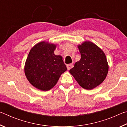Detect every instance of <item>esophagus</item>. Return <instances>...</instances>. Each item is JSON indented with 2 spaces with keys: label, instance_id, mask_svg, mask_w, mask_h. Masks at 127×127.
Masks as SVG:
<instances>
[{
  "label": "esophagus",
  "instance_id": "obj_1",
  "mask_svg": "<svg viewBox=\"0 0 127 127\" xmlns=\"http://www.w3.org/2000/svg\"><path fill=\"white\" fill-rule=\"evenodd\" d=\"M73 64L72 63L69 64H67V65H66V67H67L68 70H69L70 69H71L73 67Z\"/></svg>",
  "mask_w": 127,
  "mask_h": 127
}]
</instances>
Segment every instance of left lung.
<instances>
[{
	"instance_id": "1",
	"label": "left lung",
	"mask_w": 127,
	"mask_h": 127,
	"mask_svg": "<svg viewBox=\"0 0 127 127\" xmlns=\"http://www.w3.org/2000/svg\"><path fill=\"white\" fill-rule=\"evenodd\" d=\"M81 59L74 64L69 72L78 84L86 90H92L105 80L109 70L105 53L89 41L78 45Z\"/></svg>"
}]
</instances>
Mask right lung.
<instances>
[{
	"label": "right lung",
	"mask_w": 127,
	"mask_h": 127,
	"mask_svg": "<svg viewBox=\"0 0 127 127\" xmlns=\"http://www.w3.org/2000/svg\"><path fill=\"white\" fill-rule=\"evenodd\" d=\"M57 45L45 41L36 44L30 50L25 65L29 82L41 91H48L57 84L67 68L61 55L54 54Z\"/></svg>",
	"instance_id": "obj_1"
}]
</instances>
